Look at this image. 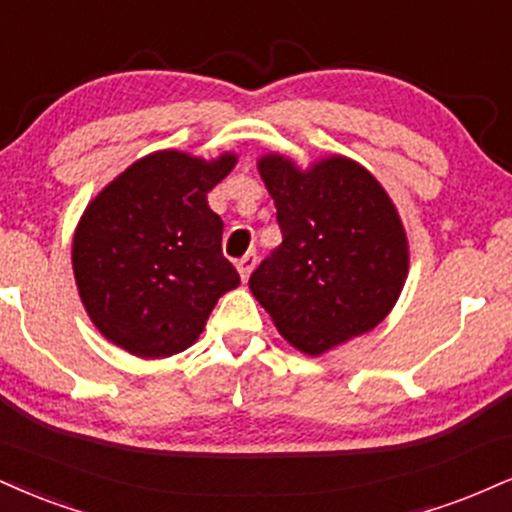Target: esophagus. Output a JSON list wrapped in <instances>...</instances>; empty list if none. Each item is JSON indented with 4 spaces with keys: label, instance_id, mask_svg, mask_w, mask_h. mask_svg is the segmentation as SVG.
Returning a JSON list of instances; mask_svg holds the SVG:
<instances>
[{
    "label": "esophagus",
    "instance_id": "esophagus-1",
    "mask_svg": "<svg viewBox=\"0 0 512 512\" xmlns=\"http://www.w3.org/2000/svg\"><path fill=\"white\" fill-rule=\"evenodd\" d=\"M255 264H257L255 252H248V255L240 257L238 264H236V269H238V274H240V281H248L250 279V274H252V269H255Z\"/></svg>",
    "mask_w": 512,
    "mask_h": 512
}]
</instances>
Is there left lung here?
<instances>
[{
	"mask_svg": "<svg viewBox=\"0 0 512 512\" xmlns=\"http://www.w3.org/2000/svg\"><path fill=\"white\" fill-rule=\"evenodd\" d=\"M257 171L283 243L248 286L276 331L295 350L319 357L384 322L410 269L408 233L384 186L343 155L303 169L267 152Z\"/></svg>",
	"mask_w": 512,
	"mask_h": 512,
	"instance_id": "left-lung-1",
	"label": "left lung"
}]
</instances>
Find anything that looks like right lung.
<instances>
[{"mask_svg": "<svg viewBox=\"0 0 512 512\" xmlns=\"http://www.w3.org/2000/svg\"><path fill=\"white\" fill-rule=\"evenodd\" d=\"M236 152L205 159L159 150L133 162L85 207L71 245L80 303L109 343L143 360L193 346L214 305L238 286L221 255L207 193Z\"/></svg>", "mask_w": 512, "mask_h": 512, "instance_id": "1", "label": "right lung"}]
</instances>
